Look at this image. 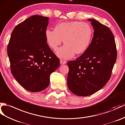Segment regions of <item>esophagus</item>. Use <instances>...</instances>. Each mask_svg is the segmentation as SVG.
<instances>
[{
  "mask_svg": "<svg viewBox=\"0 0 125 125\" xmlns=\"http://www.w3.org/2000/svg\"><path fill=\"white\" fill-rule=\"evenodd\" d=\"M66 62L65 61H64V60H60V64L61 65L65 64H66Z\"/></svg>",
  "mask_w": 125,
  "mask_h": 125,
  "instance_id": "esophagus-1",
  "label": "esophagus"
}]
</instances>
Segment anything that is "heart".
<instances>
[{
    "label": "heart",
    "mask_w": 125,
    "mask_h": 125,
    "mask_svg": "<svg viewBox=\"0 0 125 125\" xmlns=\"http://www.w3.org/2000/svg\"><path fill=\"white\" fill-rule=\"evenodd\" d=\"M93 30L89 23L79 21L61 22L55 25L54 30L47 29L45 37L50 47L56 50L64 39L65 43L56 52L60 58L69 59L74 54L85 52L91 43Z\"/></svg>",
    "instance_id": "1"
}]
</instances>
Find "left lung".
I'll use <instances>...</instances> for the list:
<instances>
[{"mask_svg": "<svg viewBox=\"0 0 125 125\" xmlns=\"http://www.w3.org/2000/svg\"><path fill=\"white\" fill-rule=\"evenodd\" d=\"M88 21L94 30L92 42L80 57L68 62V87L80 96L91 95L106 85L117 55L115 38L110 29L94 19Z\"/></svg>", "mask_w": 125, "mask_h": 125, "instance_id": "8db88e82", "label": "left lung"}]
</instances>
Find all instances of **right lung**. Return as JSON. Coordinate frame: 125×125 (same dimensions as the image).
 <instances>
[{
    "mask_svg": "<svg viewBox=\"0 0 125 125\" xmlns=\"http://www.w3.org/2000/svg\"><path fill=\"white\" fill-rule=\"evenodd\" d=\"M48 20L37 15L29 17L14 29L8 45L11 73L20 85L31 92L47 88L51 74L60 65L45 37Z\"/></svg>",
    "mask_w": 125,
    "mask_h": 125,
    "instance_id": "right-lung-1",
    "label": "right lung"
}]
</instances>
